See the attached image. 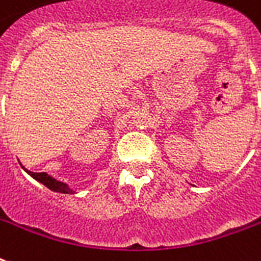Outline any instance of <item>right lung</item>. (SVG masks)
<instances>
[{
    "instance_id": "add662e5",
    "label": "right lung",
    "mask_w": 261,
    "mask_h": 261,
    "mask_svg": "<svg viewBox=\"0 0 261 261\" xmlns=\"http://www.w3.org/2000/svg\"><path fill=\"white\" fill-rule=\"evenodd\" d=\"M23 170H24L30 176H33L35 180H38L39 184L45 185L47 189H50L53 192L64 193V194H75V190H72V189L69 188L68 185L64 184V182H60V180H57V179L50 176V175H47L46 172H31V171H29L27 168H24V167H23Z\"/></svg>"
}]
</instances>
